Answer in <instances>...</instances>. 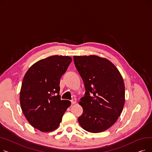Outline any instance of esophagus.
<instances>
[{"mask_svg":"<svg viewBox=\"0 0 152 152\" xmlns=\"http://www.w3.org/2000/svg\"><path fill=\"white\" fill-rule=\"evenodd\" d=\"M71 104H75V103H76V99H73V100H71Z\"/></svg>","mask_w":152,"mask_h":152,"instance_id":"34e87169","label":"esophagus"}]
</instances>
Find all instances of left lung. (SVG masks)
<instances>
[{"mask_svg":"<svg viewBox=\"0 0 152 152\" xmlns=\"http://www.w3.org/2000/svg\"><path fill=\"white\" fill-rule=\"evenodd\" d=\"M73 59L86 89L79 102L83 113L78 118L79 123L90 132L104 131L115 123L123 109V79L107 59L96 55L74 56Z\"/></svg>","mask_w":152,"mask_h":152,"instance_id":"left-lung-1","label":"left lung"}]
</instances>
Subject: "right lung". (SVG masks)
Instances as JSON below:
<instances>
[{
	"mask_svg": "<svg viewBox=\"0 0 152 152\" xmlns=\"http://www.w3.org/2000/svg\"><path fill=\"white\" fill-rule=\"evenodd\" d=\"M72 58L53 55L38 61L24 76L20 95V105L28 121L42 132L55 130L70 106L61 100L60 80Z\"/></svg>",
	"mask_w": 152,
	"mask_h": 152,
	"instance_id": "add662e5",
	"label": "right lung"
}]
</instances>
